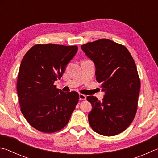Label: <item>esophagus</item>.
<instances>
[{"label": "esophagus", "instance_id": "1", "mask_svg": "<svg viewBox=\"0 0 158 158\" xmlns=\"http://www.w3.org/2000/svg\"><path fill=\"white\" fill-rule=\"evenodd\" d=\"M86 98H87V96H85V95H84V94H79L80 100H81V101L85 100V99H86Z\"/></svg>", "mask_w": 158, "mask_h": 158}]
</instances>
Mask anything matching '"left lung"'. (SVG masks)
Segmentation results:
<instances>
[{"mask_svg": "<svg viewBox=\"0 0 158 158\" xmlns=\"http://www.w3.org/2000/svg\"><path fill=\"white\" fill-rule=\"evenodd\" d=\"M81 48L94 63L96 81L105 92L102 101L87 96L92 106L88 114L90 126L104 136L119 134L131 125L137 110L140 80L133 58L125 46L107 39Z\"/></svg>", "mask_w": 158, "mask_h": 158, "instance_id": "8db88e82", "label": "left lung"}]
</instances>
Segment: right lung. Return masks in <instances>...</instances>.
Listing matches in <instances>:
<instances>
[{
  "label": "right lung",
  "instance_id": "1",
  "mask_svg": "<svg viewBox=\"0 0 158 158\" xmlns=\"http://www.w3.org/2000/svg\"><path fill=\"white\" fill-rule=\"evenodd\" d=\"M77 51L76 46L36 44L21 61L17 89L22 114L39 131L52 133L64 128L79 101L76 92L54 85Z\"/></svg>",
  "mask_w": 158,
  "mask_h": 158
}]
</instances>
